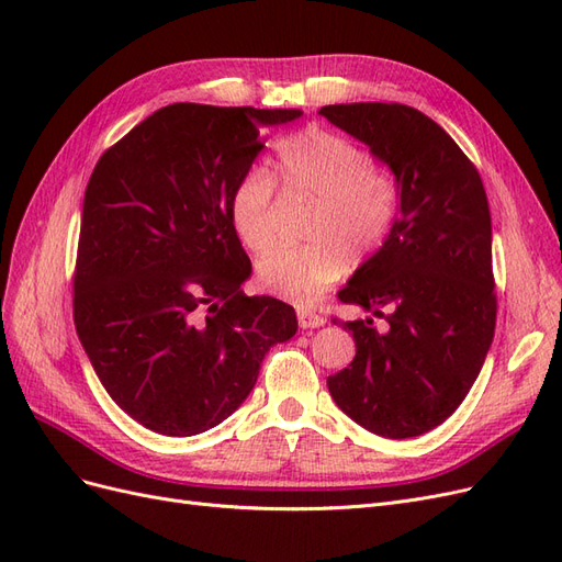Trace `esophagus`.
<instances>
[{
  "mask_svg": "<svg viewBox=\"0 0 562 562\" xmlns=\"http://www.w3.org/2000/svg\"><path fill=\"white\" fill-rule=\"evenodd\" d=\"M297 323L300 328H321L323 323H326V318L312 310H297Z\"/></svg>",
  "mask_w": 562,
  "mask_h": 562,
  "instance_id": "obj_1",
  "label": "esophagus"
}]
</instances>
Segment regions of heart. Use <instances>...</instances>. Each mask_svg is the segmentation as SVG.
<instances>
[{"instance_id":"heart-1","label":"heart","mask_w":562,"mask_h":562,"mask_svg":"<svg viewBox=\"0 0 562 562\" xmlns=\"http://www.w3.org/2000/svg\"><path fill=\"white\" fill-rule=\"evenodd\" d=\"M277 182L288 203H312L302 236L310 244L267 255L258 265L265 293L310 304L342 277L347 262H363L394 227L401 211L398 180L375 168L361 145L321 128L300 131L277 149ZM229 220L255 255L277 244V184L252 166L236 180Z\"/></svg>"}]
</instances>
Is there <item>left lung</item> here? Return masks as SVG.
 <instances>
[{"label": "left lung", "instance_id": "8db88e82", "mask_svg": "<svg viewBox=\"0 0 562 562\" xmlns=\"http://www.w3.org/2000/svg\"><path fill=\"white\" fill-rule=\"evenodd\" d=\"M318 114L366 143L401 187L386 241L337 293L386 326L333 318L353 335L356 356L328 378L330 396L372 434L422 436L467 398L495 337L485 187L459 145L415 108L351 103Z\"/></svg>", "mask_w": 562, "mask_h": 562}]
</instances>
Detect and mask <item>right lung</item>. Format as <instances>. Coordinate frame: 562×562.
Masks as SVG:
<instances>
[{
	"instance_id": "right-lung-1",
	"label": "right lung",
	"mask_w": 562,
	"mask_h": 562,
	"mask_svg": "<svg viewBox=\"0 0 562 562\" xmlns=\"http://www.w3.org/2000/svg\"><path fill=\"white\" fill-rule=\"evenodd\" d=\"M300 110L173 103L98 159L83 194L75 328L126 415L164 436L213 429L258 382L295 310L248 297L250 260L229 220L260 126Z\"/></svg>"
}]
</instances>
